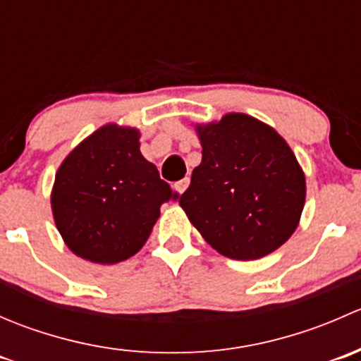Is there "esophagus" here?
<instances>
[{
	"instance_id": "obj_1",
	"label": "esophagus",
	"mask_w": 361,
	"mask_h": 361,
	"mask_svg": "<svg viewBox=\"0 0 361 361\" xmlns=\"http://www.w3.org/2000/svg\"><path fill=\"white\" fill-rule=\"evenodd\" d=\"M188 183H190V180H188V178H183V180H180V181H176V183H174V188H176L180 194H183V192L188 188Z\"/></svg>"
}]
</instances>
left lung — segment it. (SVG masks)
I'll use <instances>...</instances> for the list:
<instances>
[{
  "mask_svg": "<svg viewBox=\"0 0 361 361\" xmlns=\"http://www.w3.org/2000/svg\"><path fill=\"white\" fill-rule=\"evenodd\" d=\"M202 160L180 197L207 245L257 260L285 245L300 221L305 176L285 140L246 113L195 123Z\"/></svg>",
  "mask_w": 361,
  "mask_h": 361,
  "instance_id": "obj_1",
  "label": "left lung"
}]
</instances>
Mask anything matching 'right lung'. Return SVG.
<instances>
[{
    "instance_id": "obj_1",
    "label": "right lung",
    "mask_w": 361,
    "mask_h": 361,
    "mask_svg": "<svg viewBox=\"0 0 361 361\" xmlns=\"http://www.w3.org/2000/svg\"><path fill=\"white\" fill-rule=\"evenodd\" d=\"M136 127L106 123L76 145L50 195L56 227L76 257L111 265L145 246L164 202L176 192L141 155Z\"/></svg>"
}]
</instances>
